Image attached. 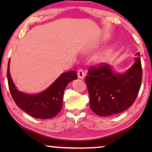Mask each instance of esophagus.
Here are the masks:
<instances>
[{
	"mask_svg": "<svg viewBox=\"0 0 152 152\" xmlns=\"http://www.w3.org/2000/svg\"><path fill=\"white\" fill-rule=\"evenodd\" d=\"M86 76V73L84 72L82 69H79L78 71V77L79 78H83Z\"/></svg>",
	"mask_w": 152,
	"mask_h": 152,
	"instance_id": "obj_1",
	"label": "esophagus"
}]
</instances>
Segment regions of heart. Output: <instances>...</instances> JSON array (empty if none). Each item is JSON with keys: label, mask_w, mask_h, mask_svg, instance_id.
Masks as SVG:
<instances>
[{"label": "heart", "mask_w": 152, "mask_h": 152, "mask_svg": "<svg viewBox=\"0 0 152 152\" xmlns=\"http://www.w3.org/2000/svg\"><path fill=\"white\" fill-rule=\"evenodd\" d=\"M109 53H110V50H107L106 51L104 52V53L102 54V55L97 56L96 58H95V62L97 63V64H100V63L103 62L104 61V59H105L106 56L107 55V54H109Z\"/></svg>", "instance_id": "heart-1"}]
</instances>
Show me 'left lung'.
<instances>
[{"label": "left lung", "mask_w": 152, "mask_h": 152, "mask_svg": "<svg viewBox=\"0 0 152 152\" xmlns=\"http://www.w3.org/2000/svg\"><path fill=\"white\" fill-rule=\"evenodd\" d=\"M128 70L118 73L108 64L91 67L85 78L90 108L100 116L120 114L134 104L140 89L142 69L140 53Z\"/></svg>", "instance_id": "1"}]
</instances>
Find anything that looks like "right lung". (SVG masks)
Wrapping results in <instances>:
<instances>
[{
	"label": "right lung",
	"mask_w": 152,
	"mask_h": 152,
	"mask_svg": "<svg viewBox=\"0 0 152 152\" xmlns=\"http://www.w3.org/2000/svg\"><path fill=\"white\" fill-rule=\"evenodd\" d=\"M8 86L16 105L33 117L48 119L61 110L64 93L67 85L77 79L75 71L63 73L46 90L36 94H28L16 88L10 74V61L7 70Z\"/></svg>",
	"instance_id": "obj_1"
}]
</instances>
